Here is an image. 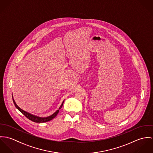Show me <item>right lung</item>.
Wrapping results in <instances>:
<instances>
[{
	"mask_svg": "<svg viewBox=\"0 0 153 153\" xmlns=\"http://www.w3.org/2000/svg\"><path fill=\"white\" fill-rule=\"evenodd\" d=\"M13 103H14V104H15V107H16V108L17 109H18L19 111H21L22 114H23L27 118H28V119L30 120V121H33V122H35V123H45V122H48V121H51V120H52V119H53V118L57 115V114H58L59 109L62 108V105H63V104H64V101L63 102H62V104H61V107H59V109L57 110V111H56L55 113H53L52 115H50V116H49V117H47L41 118V117H37V116L32 115V114H29V113H28V112H26V111L22 110L21 108H20L16 105V102H15V101H14L13 99Z\"/></svg>",
	"mask_w": 153,
	"mask_h": 153,
	"instance_id": "1",
	"label": "right lung"
}]
</instances>
